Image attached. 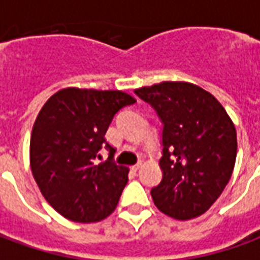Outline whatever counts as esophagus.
<instances>
[{
  "label": "esophagus",
  "mask_w": 260,
  "mask_h": 260,
  "mask_svg": "<svg viewBox=\"0 0 260 260\" xmlns=\"http://www.w3.org/2000/svg\"><path fill=\"white\" fill-rule=\"evenodd\" d=\"M141 167H142V164L138 163V164H135V166H132V167H131V170H132L134 173H136V171H139V170H141Z\"/></svg>",
  "instance_id": "34e87169"
}]
</instances>
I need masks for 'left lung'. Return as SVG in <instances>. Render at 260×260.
Listing matches in <instances>:
<instances>
[{"instance_id":"obj_1","label":"left lung","mask_w":260,"mask_h":260,"mask_svg":"<svg viewBox=\"0 0 260 260\" xmlns=\"http://www.w3.org/2000/svg\"><path fill=\"white\" fill-rule=\"evenodd\" d=\"M163 122V180L152 189L154 205L175 220L209 210L229 184L237 132L212 93L188 82H161L136 89Z\"/></svg>"}]
</instances>
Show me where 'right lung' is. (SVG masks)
Wrapping results in <instances>:
<instances>
[{
  "mask_svg": "<svg viewBox=\"0 0 260 260\" xmlns=\"http://www.w3.org/2000/svg\"><path fill=\"white\" fill-rule=\"evenodd\" d=\"M134 97L121 90L67 87L48 99L30 136V169L44 199L68 220L96 223L110 216L129 169L113 161L106 132ZM103 146L110 156L94 163Z\"/></svg>",
  "mask_w": 260,
  "mask_h": 260,
  "instance_id": "1",
  "label": "right lung"
}]
</instances>
